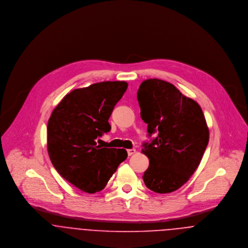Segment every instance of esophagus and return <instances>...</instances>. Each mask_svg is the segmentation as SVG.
<instances>
[{"label": "esophagus", "instance_id": "esophagus-1", "mask_svg": "<svg viewBox=\"0 0 248 248\" xmlns=\"http://www.w3.org/2000/svg\"><path fill=\"white\" fill-rule=\"evenodd\" d=\"M136 149H128L127 150V153H128V155H134V154H136Z\"/></svg>", "mask_w": 248, "mask_h": 248}]
</instances>
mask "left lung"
Instances as JSON below:
<instances>
[{
    "instance_id": "1",
    "label": "left lung",
    "mask_w": 248,
    "mask_h": 248,
    "mask_svg": "<svg viewBox=\"0 0 248 248\" xmlns=\"http://www.w3.org/2000/svg\"><path fill=\"white\" fill-rule=\"evenodd\" d=\"M142 120L150 142L142 144L150 164L145 185L159 194L180 188L201 163L209 141V130L200 105L160 79L143 81L138 92Z\"/></svg>"
}]
</instances>
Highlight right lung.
<instances>
[{"label": "right lung", "mask_w": 248, "mask_h": 248, "mask_svg": "<svg viewBox=\"0 0 248 248\" xmlns=\"http://www.w3.org/2000/svg\"><path fill=\"white\" fill-rule=\"evenodd\" d=\"M128 88L106 81L73 90L53 109L47 123V152L56 171L78 189L93 194L104 189L127 156L96 140L110 131L108 118Z\"/></svg>", "instance_id": "add662e5"}]
</instances>
